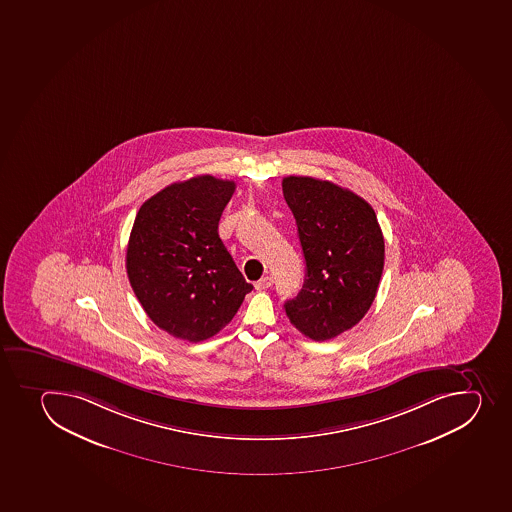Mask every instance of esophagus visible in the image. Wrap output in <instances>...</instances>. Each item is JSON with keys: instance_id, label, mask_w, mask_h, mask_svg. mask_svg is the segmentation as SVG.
Wrapping results in <instances>:
<instances>
[{"instance_id": "34e87169", "label": "esophagus", "mask_w": 512, "mask_h": 512, "mask_svg": "<svg viewBox=\"0 0 512 512\" xmlns=\"http://www.w3.org/2000/svg\"><path fill=\"white\" fill-rule=\"evenodd\" d=\"M273 285V278L272 277H263V278H260V280H258L257 283H255V288H257V290H267V288H270L272 287Z\"/></svg>"}]
</instances>
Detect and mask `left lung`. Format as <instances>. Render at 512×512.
<instances>
[{
  "label": "left lung",
  "instance_id": "obj_1",
  "mask_svg": "<svg viewBox=\"0 0 512 512\" xmlns=\"http://www.w3.org/2000/svg\"><path fill=\"white\" fill-rule=\"evenodd\" d=\"M283 197L297 222L307 277L285 302L288 320L315 341L335 338L365 317L385 265V239L375 210L333 182L290 176Z\"/></svg>",
  "mask_w": 512,
  "mask_h": 512
}]
</instances>
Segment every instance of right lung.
<instances>
[{"instance_id":"obj_1","label":"right lung","mask_w":512,"mask_h":512,"mask_svg":"<svg viewBox=\"0 0 512 512\" xmlns=\"http://www.w3.org/2000/svg\"><path fill=\"white\" fill-rule=\"evenodd\" d=\"M235 182L214 176L167 185L141 205L127 277L147 317L181 340L204 341L235 317L252 285L219 237Z\"/></svg>"}]
</instances>
